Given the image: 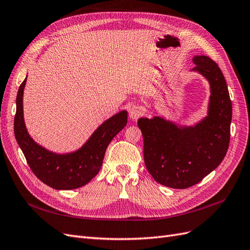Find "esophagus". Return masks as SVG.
Masks as SVG:
<instances>
[{"label":"esophagus","instance_id":"34e87169","mask_svg":"<svg viewBox=\"0 0 250 250\" xmlns=\"http://www.w3.org/2000/svg\"><path fill=\"white\" fill-rule=\"evenodd\" d=\"M141 113H142V111H141L140 107L136 106V104H133V106L128 108V116H130V118L132 120L138 119V117L141 115Z\"/></svg>","mask_w":250,"mask_h":250}]
</instances>
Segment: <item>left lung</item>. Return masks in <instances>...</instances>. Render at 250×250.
Listing matches in <instances>:
<instances>
[{
	"instance_id": "8db88e82",
	"label": "left lung",
	"mask_w": 250,
	"mask_h": 250,
	"mask_svg": "<svg viewBox=\"0 0 250 250\" xmlns=\"http://www.w3.org/2000/svg\"><path fill=\"white\" fill-rule=\"evenodd\" d=\"M190 71L203 76L210 86L208 113L191 125L162 116L141 117L144 163L163 186H194L220 165L229 144L231 102L221 69L207 56H194Z\"/></svg>"
}]
</instances>
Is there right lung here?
I'll use <instances>...</instances> for the list:
<instances>
[{"mask_svg":"<svg viewBox=\"0 0 250 250\" xmlns=\"http://www.w3.org/2000/svg\"><path fill=\"white\" fill-rule=\"evenodd\" d=\"M27 77L19 88L14 135L32 171L56 190H72L85 186L99 173L104 152L112 139L127 123V111L123 110L96 128L83 146L69 152H55L38 144L30 136L23 118V90Z\"/></svg>","mask_w":250,"mask_h":250,"instance_id":"add662e5","label":"right lung"}]
</instances>
